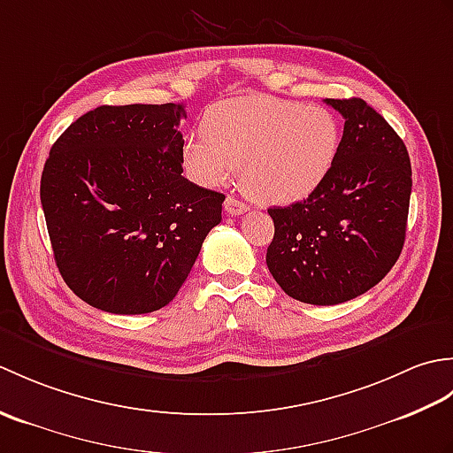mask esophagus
I'll return each instance as SVG.
<instances>
[{
	"label": "esophagus",
	"mask_w": 453,
	"mask_h": 453,
	"mask_svg": "<svg viewBox=\"0 0 453 453\" xmlns=\"http://www.w3.org/2000/svg\"><path fill=\"white\" fill-rule=\"evenodd\" d=\"M224 208H226L227 214H232V216H242V214H245V211L249 210V206L245 204V202L237 200V198H234V196H227V198H226Z\"/></svg>",
	"instance_id": "obj_1"
}]
</instances>
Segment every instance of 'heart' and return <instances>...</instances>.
<instances>
[{"label": "heart", "instance_id": "b5f03b06", "mask_svg": "<svg viewBox=\"0 0 453 453\" xmlns=\"http://www.w3.org/2000/svg\"><path fill=\"white\" fill-rule=\"evenodd\" d=\"M339 128L319 107L271 97L229 99L211 107L202 132L182 140L180 163L200 187H219L242 165V185L263 204L307 198L329 173Z\"/></svg>", "mask_w": 453, "mask_h": 453}]
</instances>
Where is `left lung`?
I'll list each match as a JSON object with an SVG mask.
<instances>
[{
	"instance_id": "obj_1",
	"label": "left lung",
	"mask_w": 453,
	"mask_h": 453,
	"mask_svg": "<svg viewBox=\"0 0 453 453\" xmlns=\"http://www.w3.org/2000/svg\"><path fill=\"white\" fill-rule=\"evenodd\" d=\"M325 103L344 117L329 173L305 200L268 208V271L288 296L313 305L349 302L391 271L412 187L409 151L380 112L356 97Z\"/></svg>"
}]
</instances>
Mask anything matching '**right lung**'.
I'll list each match as a JSON object with an SVG mask.
<instances>
[{
  "label": "right lung",
  "mask_w": 453,
  "mask_h": 453,
  "mask_svg": "<svg viewBox=\"0 0 453 453\" xmlns=\"http://www.w3.org/2000/svg\"><path fill=\"white\" fill-rule=\"evenodd\" d=\"M185 104L85 112L54 142L41 202L54 261L83 302L117 315L165 307L187 280L221 192L180 175Z\"/></svg>",
  "instance_id": "obj_1"
}]
</instances>
